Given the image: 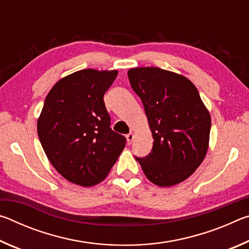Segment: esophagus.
<instances>
[{
  "label": "esophagus",
  "instance_id": "34e87169",
  "mask_svg": "<svg viewBox=\"0 0 249 249\" xmlns=\"http://www.w3.org/2000/svg\"><path fill=\"white\" fill-rule=\"evenodd\" d=\"M126 140H127L128 145L132 144V142L134 141V134L133 133H129V134L126 135Z\"/></svg>",
  "mask_w": 249,
  "mask_h": 249
}]
</instances>
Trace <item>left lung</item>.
I'll use <instances>...</instances> for the list:
<instances>
[{"label": "left lung", "mask_w": 249, "mask_h": 249, "mask_svg": "<svg viewBox=\"0 0 249 249\" xmlns=\"http://www.w3.org/2000/svg\"><path fill=\"white\" fill-rule=\"evenodd\" d=\"M140 96L154 144L145 157H135L148 180L170 187L189 178L208 151L211 116L190 80L160 68L127 72Z\"/></svg>", "instance_id": "left-lung-1"}]
</instances>
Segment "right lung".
Listing matches in <instances>:
<instances>
[{
  "label": "right lung",
  "mask_w": 249,
  "mask_h": 249,
  "mask_svg": "<svg viewBox=\"0 0 249 249\" xmlns=\"http://www.w3.org/2000/svg\"><path fill=\"white\" fill-rule=\"evenodd\" d=\"M117 71L80 70L58 81L46 96L37 133L59 174L82 187L102 181L123 151L126 138L109 127L103 96Z\"/></svg>",
  "instance_id": "1"
}]
</instances>
